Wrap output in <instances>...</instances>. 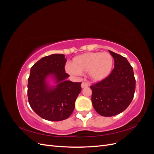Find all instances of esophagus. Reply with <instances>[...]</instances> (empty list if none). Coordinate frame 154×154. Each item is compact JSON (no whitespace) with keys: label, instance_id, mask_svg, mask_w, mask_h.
<instances>
[{"label":"esophagus","instance_id":"1","mask_svg":"<svg viewBox=\"0 0 154 154\" xmlns=\"http://www.w3.org/2000/svg\"><path fill=\"white\" fill-rule=\"evenodd\" d=\"M88 87L87 83H86V82H82V88H85V87Z\"/></svg>","mask_w":154,"mask_h":154}]
</instances>
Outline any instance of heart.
<instances>
[{
	"mask_svg": "<svg viewBox=\"0 0 154 154\" xmlns=\"http://www.w3.org/2000/svg\"><path fill=\"white\" fill-rule=\"evenodd\" d=\"M67 67L71 74H82L88 72L92 80L100 82L108 76L112 69L113 58L107 53H87L74 57Z\"/></svg>",
	"mask_w": 154,
	"mask_h": 154,
	"instance_id": "heart-1",
	"label": "heart"
}]
</instances>
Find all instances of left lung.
Here are the masks:
<instances>
[{
    "instance_id": "8db88e82",
    "label": "left lung",
    "mask_w": 154,
    "mask_h": 154,
    "mask_svg": "<svg viewBox=\"0 0 154 154\" xmlns=\"http://www.w3.org/2000/svg\"><path fill=\"white\" fill-rule=\"evenodd\" d=\"M109 51L114 60V69L109 76L91 86L93 107L105 117L119 114L127 109L136 89L133 68L127 58Z\"/></svg>"
}]
</instances>
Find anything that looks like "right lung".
I'll list each match as a JSON object with an SVG mask.
<instances>
[{
  "label": "right lung",
  "instance_id": "obj_1",
  "mask_svg": "<svg viewBox=\"0 0 154 154\" xmlns=\"http://www.w3.org/2000/svg\"><path fill=\"white\" fill-rule=\"evenodd\" d=\"M67 62L63 54H53L41 58L31 68L27 96L31 109L40 117L51 122L67 119L75 106L82 91L81 82L67 80ZM53 78L56 84L51 86L47 80Z\"/></svg>",
  "mask_w": 154,
  "mask_h": 154
}]
</instances>
